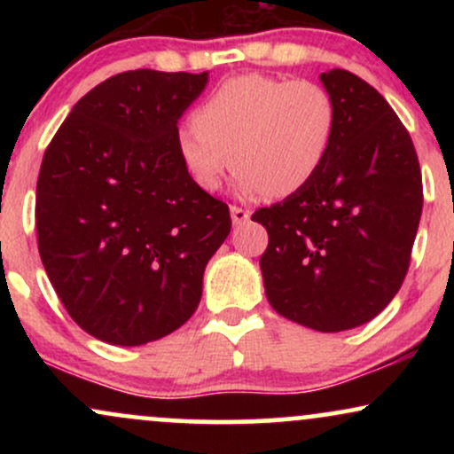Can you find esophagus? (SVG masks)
Listing matches in <instances>:
<instances>
[{
    "mask_svg": "<svg viewBox=\"0 0 454 454\" xmlns=\"http://www.w3.org/2000/svg\"><path fill=\"white\" fill-rule=\"evenodd\" d=\"M231 217L234 226H241V223L249 222V211L241 209V207H231Z\"/></svg>",
    "mask_w": 454,
    "mask_h": 454,
    "instance_id": "esophagus-1",
    "label": "esophagus"
}]
</instances>
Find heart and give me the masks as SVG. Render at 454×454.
<instances>
[{"label": "heart", "instance_id": "heart-1", "mask_svg": "<svg viewBox=\"0 0 454 454\" xmlns=\"http://www.w3.org/2000/svg\"><path fill=\"white\" fill-rule=\"evenodd\" d=\"M337 129L331 93L311 81L241 74L220 82L175 134L192 184L217 192L239 168L245 196L299 194L316 179Z\"/></svg>", "mask_w": 454, "mask_h": 454}]
</instances>
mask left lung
<instances>
[{
  "mask_svg": "<svg viewBox=\"0 0 454 454\" xmlns=\"http://www.w3.org/2000/svg\"><path fill=\"white\" fill-rule=\"evenodd\" d=\"M337 108L322 170L299 194L258 209L270 307L320 333L373 320L399 293L423 213V179L408 129L369 82L320 74Z\"/></svg>",
  "mask_w": 454,
  "mask_h": 454,
  "instance_id": "1",
  "label": "left lung"
}]
</instances>
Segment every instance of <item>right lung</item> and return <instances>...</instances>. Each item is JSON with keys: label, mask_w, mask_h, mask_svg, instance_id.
Listing matches in <instances>:
<instances>
[{"label": "right lung", "mask_w": 454, "mask_h": 454, "mask_svg": "<svg viewBox=\"0 0 454 454\" xmlns=\"http://www.w3.org/2000/svg\"><path fill=\"white\" fill-rule=\"evenodd\" d=\"M209 72L132 70L74 104L35 185L40 258L82 331L113 346L161 340L190 320L231 211L192 179L175 134Z\"/></svg>", "instance_id": "add662e5"}]
</instances>
